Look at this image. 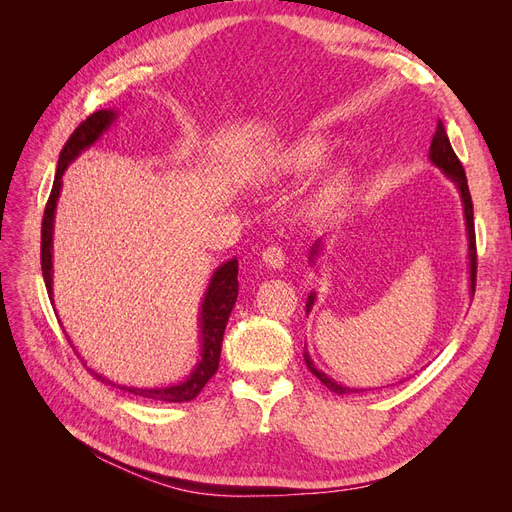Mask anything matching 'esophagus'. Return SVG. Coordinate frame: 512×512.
<instances>
[{
  "mask_svg": "<svg viewBox=\"0 0 512 512\" xmlns=\"http://www.w3.org/2000/svg\"><path fill=\"white\" fill-rule=\"evenodd\" d=\"M262 260H265V265L271 269H282L286 265V252L282 250V247L271 245L265 252H262Z\"/></svg>",
  "mask_w": 512,
  "mask_h": 512,
  "instance_id": "1",
  "label": "esophagus"
}]
</instances>
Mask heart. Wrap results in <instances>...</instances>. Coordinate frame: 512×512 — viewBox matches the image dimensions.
Here are the masks:
<instances>
[{
	"mask_svg": "<svg viewBox=\"0 0 512 512\" xmlns=\"http://www.w3.org/2000/svg\"><path fill=\"white\" fill-rule=\"evenodd\" d=\"M329 156V143L327 138L309 134L301 136L297 141H292L284 145L282 149H277L271 153L269 158L260 162L256 168L254 181L262 185H280L286 181L301 179L309 173H314L322 162ZM344 173H335L327 183L322 185V190L316 198V203L320 207H329L333 200L339 196V192L344 190Z\"/></svg>",
	"mask_w": 512,
	"mask_h": 512,
	"instance_id": "heart-1",
	"label": "heart"
}]
</instances>
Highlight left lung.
Wrapping results in <instances>:
<instances>
[{
	"instance_id": "1",
	"label": "left lung",
	"mask_w": 512,
	"mask_h": 512,
	"mask_svg": "<svg viewBox=\"0 0 512 512\" xmlns=\"http://www.w3.org/2000/svg\"><path fill=\"white\" fill-rule=\"evenodd\" d=\"M429 160L436 164L438 168H442V173L451 179L457 190L461 194V203H463V218H466V230H468V258H470V292L474 297V290H476V235H474V209H472V196H470V190H468V179H466V170H463L459 158L455 156V151L451 147V141H448L446 136V130H444V123L438 121V128H436V134H433V141H431V147H429ZM320 252V241H316L312 254H309V260H316ZM316 301V294L312 292L309 294L307 299V312L312 309ZM305 356V363L309 367V371L327 386L329 391L337 393V395H346V393H352L354 389H348V386H342L337 384L335 380H331L327 374H322L320 369H316V365L312 363V359H309V354L303 352Z\"/></svg>"
}]
</instances>
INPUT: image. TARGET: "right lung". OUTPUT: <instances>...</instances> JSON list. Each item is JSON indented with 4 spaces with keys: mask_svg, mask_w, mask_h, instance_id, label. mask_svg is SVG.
Here are the masks:
<instances>
[{
    "mask_svg": "<svg viewBox=\"0 0 512 512\" xmlns=\"http://www.w3.org/2000/svg\"><path fill=\"white\" fill-rule=\"evenodd\" d=\"M115 119H117V113L108 111V108L89 115L81 123V126L70 134L64 149H61V153H59L53 190L49 196V203H46V207H44L42 243H40L42 277H44L46 292H49L51 303H53V222H55L57 198L61 192V177H64L68 164L79 158L85 149L94 145L98 138L108 128H111V123ZM237 273H239V262H237V258H232V260L224 262L222 267L215 269V273L211 277L209 288H207L205 299H203V307H200V361L194 367L190 378L179 382V384H173V386H160V389H134V386H121L123 391L141 395V397H147L153 401H170V404L192 401L200 391H203V386L213 378V374L218 371V365H220V352H222L226 322L230 318V312H232V307H235L237 294H239ZM91 374H94L98 380L115 386V382L98 376L96 371H91Z\"/></svg>",
    "mask_w": 512,
    "mask_h": 512,
    "instance_id": "1",
    "label": "right lung"
}]
</instances>
